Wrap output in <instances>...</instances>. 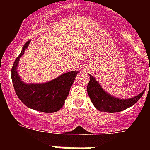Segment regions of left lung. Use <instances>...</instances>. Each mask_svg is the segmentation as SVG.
<instances>
[{"label":"left lung","mask_w":150,"mask_h":150,"mask_svg":"<svg viewBox=\"0 0 150 150\" xmlns=\"http://www.w3.org/2000/svg\"><path fill=\"white\" fill-rule=\"evenodd\" d=\"M89 82L87 86V93L96 109L107 113L122 111L133 106L144 93L146 89L134 97L129 99H119L106 92L95 78L89 74ZM150 86V85H149Z\"/></svg>","instance_id":"left-lung-1"}]
</instances>
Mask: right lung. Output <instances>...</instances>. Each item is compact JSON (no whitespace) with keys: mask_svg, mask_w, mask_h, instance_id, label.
Wrapping results in <instances>:
<instances>
[{"mask_svg":"<svg viewBox=\"0 0 150 150\" xmlns=\"http://www.w3.org/2000/svg\"><path fill=\"white\" fill-rule=\"evenodd\" d=\"M30 41H27L23 46L11 68V79L15 93L19 100L31 109L43 113L58 111L63 107L71 87L79 71L64 73L44 83H25L20 78L17 68L20 57L25 54Z\"/></svg>","mask_w":150,"mask_h":150,"instance_id":"1","label":"right lung"}]
</instances>
